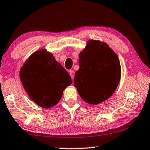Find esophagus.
Segmentation results:
<instances>
[{
  "instance_id": "34e87169",
  "label": "esophagus",
  "mask_w": 150,
  "mask_h": 150,
  "mask_svg": "<svg viewBox=\"0 0 150 150\" xmlns=\"http://www.w3.org/2000/svg\"><path fill=\"white\" fill-rule=\"evenodd\" d=\"M69 74H70V76L72 80L74 79V72L73 70H70L69 71Z\"/></svg>"
}]
</instances>
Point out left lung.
<instances>
[{
    "label": "left lung",
    "mask_w": 150,
    "mask_h": 150,
    "mask_svg": "<svg viewBox=\"0 0 150 150\" xmlns=\"http://www.w3.org/2000/svg\"><path fill=\"white\" fill-rule=\"evenodd\" d=\"M74 86L83 100L98 105L112 95L121 76L119 59L104 41L90 40L79 54Z\"/></svg>",
    "instance_id": "8db88e82"
}]
</instances>
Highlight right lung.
<instances>
[{
	"label": "right lung",
	"mask_w": 150,
	"mask_h": 150,
	"mask_svg": "<svg viewBox=\"0 0 150 150\" xmlns=\"http://www.w3.org/2000/svg\"><path fill=\"white\" fill-rule=\"evenodd\" d=\"M19 77L32 101L44 109L56 105L72 84L67 71L46 49L33 52L21 68Z\"/></svg>",
	"instance_id": "1"
}]
</instances>
